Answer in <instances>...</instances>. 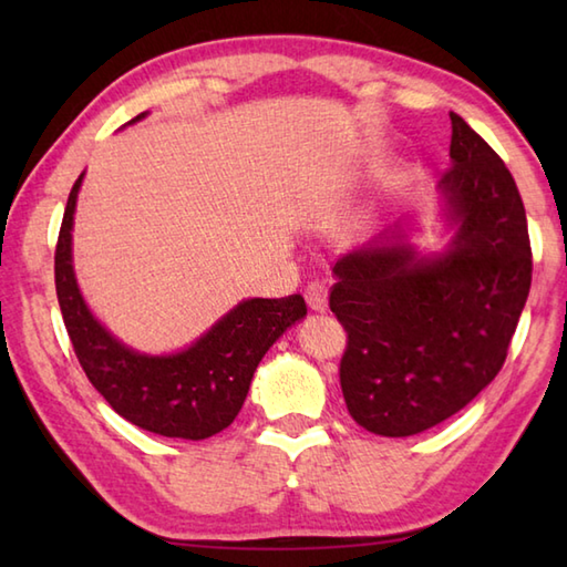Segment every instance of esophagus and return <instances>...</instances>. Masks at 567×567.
I'll return each mask as SVG.
<instances>
[{
  "label": "esophagus",
  "instance_id": "obj_1",
  "mask_svg": "<svg viewBox=\"0 0 567 567\" xmlns=\"http://www.w3.org/2000/svg\"><path fill=\"white\" fill-rule=\"evenodd\" d=\"M305 299L311 311H327L329 307V290L321 282H309L305 287Z\"/></svg>",
  "mask_w": 567,
  "mask_h": 567
}]
</instances>
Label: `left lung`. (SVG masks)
I'll list each match as a JSON object with an SVG mask.
<instances>
[{
	"instance_id": "obj_1",
	"label": "left lung",
	"mask_w": 567,
	"mask_h": 567,
	"mask_svg": "<svg viewBox=\"0 0 567 567\" xmlns=\"http://www.w3.org/2000/svg\"><path fill=\"white\" fill-rule=\"evenodd\" d=\"M441 177L457 234L439 258L370 246L333 265L329 307L348 333V414L380 436H414L497 378L532 290V240L509 167L451 112Z\"/></svg>"
}]
</instances>
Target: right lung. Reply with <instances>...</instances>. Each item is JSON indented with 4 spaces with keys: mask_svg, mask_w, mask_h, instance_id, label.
<instances>
[{
    "mask_svg": "<svg viewBox=\"0 0 567 567\" xmlns=\"http://www.w3.org/2000/svg\"><path fill=\"white\" fill-rule=\"evenodd\" d=\"M80 183L82 177L70 189L60 224L55 292L84 375L131 424L171 439L214 436L238 416L268 348L307 315L305 299H246L177 355L151 358L128 351L94 321L72 272L70 228Z\"/></svg>",
    "mask_w": 567,
    "mask_h": 567,
    "instance_id": "obj_1",
    "label": "right lung"
}]
</instances>
